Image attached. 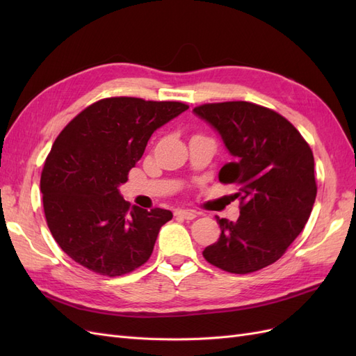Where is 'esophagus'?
Returning <instances> with one entry per match:
<instances>
[{"label": "esophagus", "mask_w": 356, "mask_h": 356, "mask_svg": "<svg viewBox=\"0 0 356 356\" xmlns=\"http://www.w3.org/2000/svg\"><path fill=\"white\" fill-rule=\"evenodd\" d=\"M175 217L184 218V220H195L197 217V212L196 211H191V209H177L175 211Z\"/></svg>", "instance_id": "obj_1"}]
</instances>
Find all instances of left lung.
Returning a JSON list of instances; mask_svg holds the SVG:
<instances>
[{
  "label": "left lung",
  "mask_w": 356,
  "mask_h": 356,
  "mask_svg": "<svg viewBox=\"0 0 356 356\" xmlns=\"http://www.w3.org/2000/svg\"><path fill=\"white\" fill-rule=\"evenodd\" d=\"M221 136L233 161L220 181L234 184L238 221L218 218L220 239L204 248L207 261L246 275L273 264L305 229L316 199L314 153L285 117L245 101L193 110Z\"/></svg>",
  "instance_id": "1"
}]
</instances>
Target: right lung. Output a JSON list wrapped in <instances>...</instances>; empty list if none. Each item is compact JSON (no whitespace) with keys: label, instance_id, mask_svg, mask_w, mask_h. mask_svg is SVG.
<instances>
[{"label":"right lung","instance_id":"1","mask_svg":"<svg viewBox=\"0 0 356 356\" xmlns=\"http://www.w3.org/2000/svg\"><path fill=\"white\" fill-rule=\"evenodd\" d=\"M186 110L182 102L106 98L59 134L40 186L49 229L75 263L114 277L148 260L172 212L131 207L118 188L152 135Z\"/></svg>","mask_w":356,"mask_h":356}]
</instances>
